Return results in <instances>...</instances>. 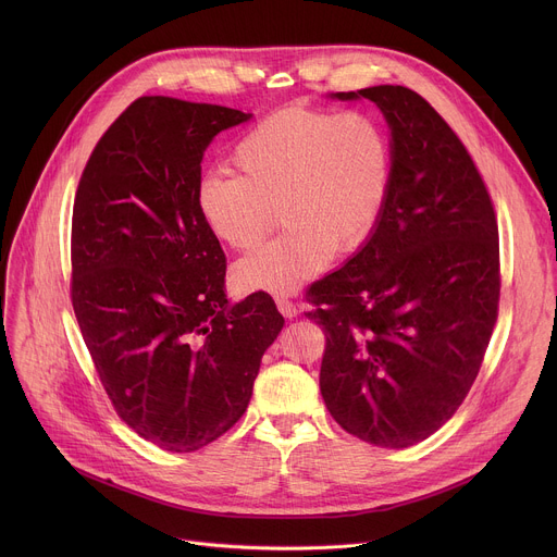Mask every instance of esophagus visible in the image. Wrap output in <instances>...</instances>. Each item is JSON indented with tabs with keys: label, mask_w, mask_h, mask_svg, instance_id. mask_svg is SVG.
<instances>
[{
	"label": "esophagus",
	"mask_w": 557,
	"mask_h": 557,
	"mask_svg": "<svg viewBox=\"0 0 557 557\" xmlns=\"http://www.w3.org/2000/svg\"><path fill=\"white\" fill-rule=\"evenodd\" d=\"M275 306H277V310L284 314V317H295L297 314V306H295V301L293 299H288V297H284V295H277L275 297Z\"/></svg>",
	"instance_id": "1"
}]
</instances>
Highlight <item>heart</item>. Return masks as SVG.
<instances>
[{"instance_id": "b5f03b06", "label": "heart", "mask_w": 557, "mask_h": 557, "mask_svg": "<svg viewBox=\"0 0 557 557\" xmlns=\"http://www.w3.org/2000/svg\"><path fill=\"white\" fill-rule=\"evenodd\" d=\"M237 176L207 174L196 205L215 240L253 251L233 271L240 290L288 295L333 258L359 251L389 194L392 153L381 123L359 110L293 106L269 114L231 151Z\"/></svg>"}]
</instances>
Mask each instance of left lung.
<instances>
[{
  "instance_id": "obj_1",
  "label": "left lung",
  "mask_w": 557,
  "mask_h": 557,
  "mask_svg": "<svg viewBox=\"0 0 557 557\" xmlns=\"http://www.w3.org/2000/svg\"><path fill=\"white\" fill-rule=\"evenodd\" d=\"M374 101L392 129L383 215L363 249L306 290L326 348L331 417L376 447L445 425L479 376L500 301L498 222L462 140L414 90L337 92Z\"/></svg>"
}]
</instances>
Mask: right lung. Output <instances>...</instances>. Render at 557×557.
<instances>
[{
    "label": "right lung",
    "instance_id": "1",
    "mask_svg": "<svg viewBox=\"0 0 557 557\" xmlns=\"http://www.w3.org/2000/svg\"><path fill=\"white\" fill-rule=\"evenodd\" d=\"M249 114L140 97L106 129L78 181L70 299L121 421L196 451L247 412L284 326L269 293L228 306L226 258L196 205L213 136Z\"/></svg>",
    "mask_w": 557,
    "mask_h": 557
}]
</instances>
